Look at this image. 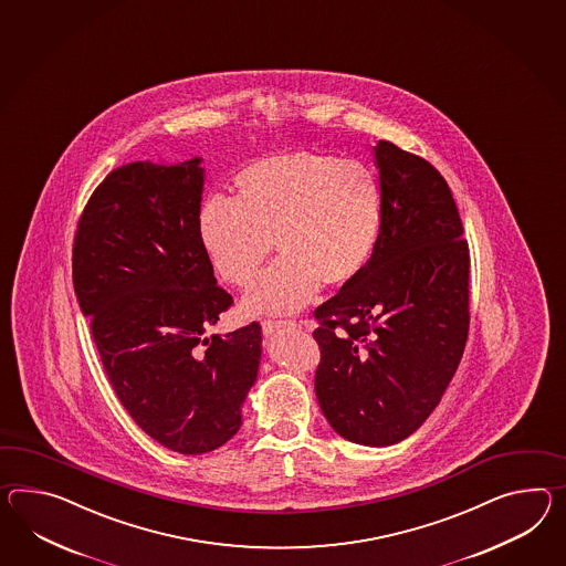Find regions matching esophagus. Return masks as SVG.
Here are the masks:
<instances>
[{"instance_id":"1","label":"esophagus","mask_w":566,"mask_h":566,"mask_svg":"<svg viewBox=\"0 0 566 566\" xmlns=\"http://www.w3.org/2000/svg\"><path fill=\"white\" fill-rule=\"evenodd\" d=\"M263 333L270 335V333L280 332V329H294L298 327L296 321H263L262 323Z\"/></svg>"}]
</instances>
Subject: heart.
Returning a JSON list of instances; mask_svg holds the SVG:
<instances>
[{
	"label": "heart",
	"instance_id": "heart-1",
	"mask_svg": "<svg viewBox=\"0 0 566 566\" xmlns=\"http://www.w3.org/2000/svg\"><path fill=\"white\" fill-rule=\"evenodd\" d=\"M239 200L210 193L198 237L217 274L245 290L274 248L282 255L245 301L249 313H292L318 286H342L373 255L385 212L374 167L332 153L263 157L237 176Z\"/></svg>",
	"mask_w": 566,
	"mask_h": 566
}]
</instances>
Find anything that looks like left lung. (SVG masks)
<instances>
[{"label": "left lung", "instance_id": "left-lung-1", "mask_svg": "<svg viewBox=\"0 0 566 566\" xmlns=\"http://www.w3.org/2000/svg\"><path fill=\"white\" fill-rule=\"evenodd\" d=\"M382 227L358 276L315 308V392L342 438L390 446L421 428L469 337V241L440 171L390 140L374 147Z\"/></svg>", "mask_w": 566, "mask_h": 566}]
</instances>
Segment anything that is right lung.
<instances>
[{
    "instance_id": "right-lung-1",
    "label": "right lung",
    "mask_w": 566,
    "mask_h": 566,
    "mask_svg": "<svg viewBox=\"0 0 566 566\" xmlns=\"http://www.w3.org/2000/svg\"><path fill=\"white\" fill-rule=\"evenodd\" d=\"M205 169L126 164L90 196L73 239V286L104 373L138 428L207 454L241 428L262 325L210 335L233 296L198 237Z\"/></svg>"
}]
</instances>
